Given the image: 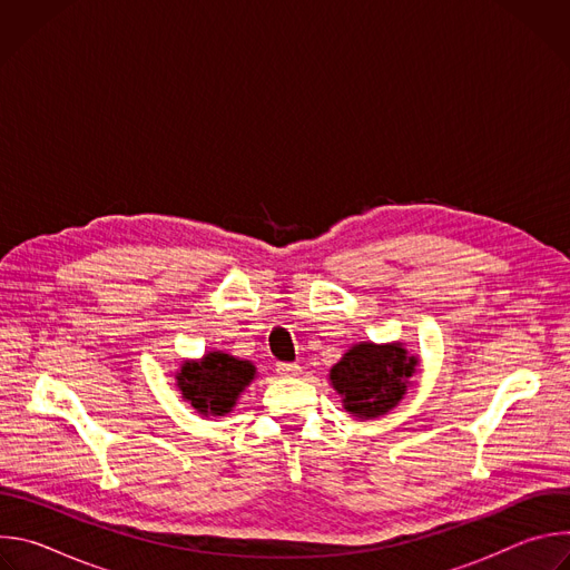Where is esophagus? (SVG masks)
I'll use <instances>...</instances> for the list:
<instances>
[{
	"mask_svg": "<svg viewBox=\"0 0 570 570\" xmlns=\"http://www.w3.org/2000/svg\"><path fill=\"white\" fill-rule=\"evenodd\" d=\"M277 374L284 379H295L302 374V367L297 363H277Z\"/></svg>",
	"mask_w": 570,
	"mask_h": 570,
	"instance_id": "1",
	"label": "esophagus"
}]
</instances>
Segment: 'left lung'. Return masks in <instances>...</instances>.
Returning a JSON list of instances; mask_svg holds the SVG:
<instances>
[{
	"label": "left lung",
	"instance_id": "left-lung-1",
	"mask_svg": "<svg viewBox=\"0 0 570 570\" xmlns=\"http://www.w3.org/2000/svg\"><path fill=\"white\" fill-rule=\"evenodd\" d=\"M420 358L403 343H356L330 370V383L343 409L365 422L394 411L413 385Z\"/></svg>",
	"mask_w": 570,
	"mask_h": 570
}]
</instances>
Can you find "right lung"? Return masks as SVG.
Returning <instances> with one entry per match:
<instances>
[{"instance_id": "obj_1", "label": "right lung", "mask_w": 570, "mask_h": 570, "mask_svg": "<svg viewBox=\"0 0 570 570\" xmlns=\"http://www.w3.org/2000/svg\"><path fill=\"white\" fill-rule=\"evenodd\" d=\"M257 367L225 352H207L200 358H185L176 372V385L191 409L205 417H225L238 396L255 381Z\"/></svg>"}]
</instances>
